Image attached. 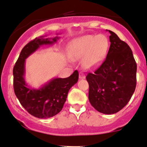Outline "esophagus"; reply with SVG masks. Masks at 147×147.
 Returning a JSON list of instances; mask_svg holds the SVG:
<instances>
[{
  "label": "esophagus",
  "mask_w": 147,
  "mask_h": 147,
  "mask_svg": "<svg viewBox=\"0 0 147 147\" xmlns=\"http://www.w3.org/2000/svg\"><path fill=\"white\" fill-rule=\"evenodd\" d=\"M85 74L82 72H79V79H85Z\"/></svg>",
  "instance_id": "34e87169"
}]
</instances>
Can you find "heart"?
<instances>
[{
  "instance_id": "1",
  "label": "heart",
  "mask_w": 147,
  "mask_h": 147,
  "mask_svg": "<svg viewBox=\"0 0 147 147\" xmlns=\"http://www.w3.org/2000/svg\"><path fill=\"white\" fill-rule=\"evenodd\" d=\"M109 46V40L105 35H87L73 40L70 44V55L75 60L83 59V66L92 68L102 62Z\"/></svg>"
}]
</instances>
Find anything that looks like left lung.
Masks as SVG:
<instances>
[{
	"label": "left lung",
	"mask_w": 147,
	"mask_h": 147,
	"mask_svg": "<svg viewBox=\"0 0 147 147\" xmlns=\"http://www.w3.org/2000/svg\"><path fill=\"white\" fill-rule=\"evenodd\" d=\"M107 57L94 73L89 72V100L104 114L119 112L131 99L136 86L137 65L132 51L112 31Z\"/></svg>",
	"instance_id": "1"
}]
</instances>
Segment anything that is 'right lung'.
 Masks as SVG:
<instances>
[{
    "label": "right lung",
    "instance_id": "right-lung-1",
    "mask_svg": "<svg viewBox=\"0 0 147 147\" xmlns=\"http://www.w3.org/2000/svg\"><path fill=\"white\" fill-rule=\"evenodd\" d=\"M58 37L52 38H36L24 46L15 64L13 88L16 97L22 107L35 117L49 118L58 114L62 111L67 98L68 91L77 83L79 72L75 70L67 78H55L40 88H30L26 83L25 60L39 48L42 45H51L57 41Z\"/></svg>",
    "mask_w": 147,
    "mask_h": 147
}]
</instances>
